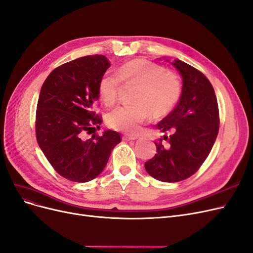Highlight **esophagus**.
Wrapping results in <instances>:
<instances>
[{
    "label": "esophagus",
    "instance_id": "34e87169",
    "mask_svg": "<svg viewBox=\"0 0 253 253\" xmlns=\"http://www.w3.org/2000/svg\"><path fill=\"white\" fill-rule=\"evenodd\" d=\"M136 139H138V138H137V137H134V136H128V135H126V136H124V140H126V141L136 140Z\"/></svg>",
    "mask_w": 253,
    "mask_h": 253
}]
</instances>
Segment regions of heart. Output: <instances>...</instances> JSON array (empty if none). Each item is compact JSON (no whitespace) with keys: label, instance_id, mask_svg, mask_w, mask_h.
<instances>
[{"label":"heart","instance_id":"heart-1","mask_svg":"<svg viewBox=\"0 0 253 253\" xmlns=\"http://www.w3.org/2000/svg\"><path fill=\"white\" fill-rule=\"evenodd\" d=\"M121 82L138 85L136 103L113 110L107 123L112 128L127 134H137L151 115L155 118L169 115L182 92L181 82L175 73L149 60L133 59L120 66L117 74L107 72L100 77L98 93L106 106L115 103Z\"/></svg>","mask_w":253,"mask_h":253}]
</instances>
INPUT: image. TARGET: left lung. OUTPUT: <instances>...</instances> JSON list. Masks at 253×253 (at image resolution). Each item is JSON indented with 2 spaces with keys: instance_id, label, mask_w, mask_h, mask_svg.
I'll list each match as a JSON object with an SVG mask.
<instances>
[{
  "instance_id": "left-lung-1",
  "label": "left lung",
  "mask_w": 253,
  "mask_h": 253,
  "mask_svg": "<svg viewBox=\"0 0 253 253\" xmlns=\"http://www.w3.org/2000/svg\"><path fill=\"white\" fill-rule=\"evenodd\" d=\"M170 64L182 77V93L176 108L156 126L168 143L155 142L157 154L144 163L149 175L162 182L194 175L210 155L220 124L214 90L207 77L180 59Z\"/></svg>"
}]
</instances>
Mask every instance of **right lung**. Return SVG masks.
Instances as JSON below:
<instances>
[{"label": "right lung", "instance_id": "add662e5", "mask_svg": "<svg viewBox=\"0 0 253 253\" xmlns=\"http://www.w3.org/2000/svg\"><path fill=\"white\" fill-rule=\"evenodd\" d=\"M104 55H88L57 67L43 82L38 101L36 132L42 152L57 173L74 182H88L106 168L121 141L115 130L84 137L101 124L94 103L98 83L110 67Z\"/></svg>", "mask_w": 253, "mask_h": 253}]
</instances>
